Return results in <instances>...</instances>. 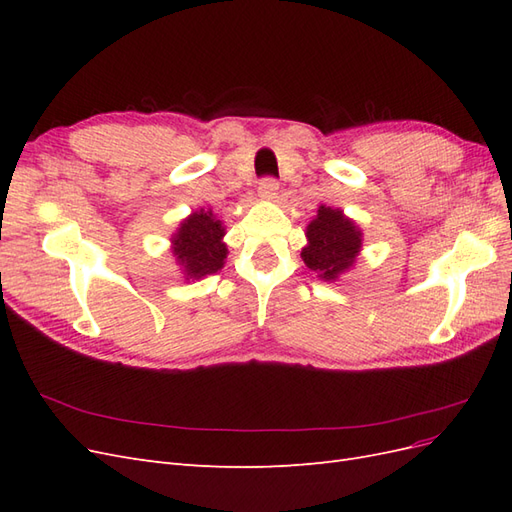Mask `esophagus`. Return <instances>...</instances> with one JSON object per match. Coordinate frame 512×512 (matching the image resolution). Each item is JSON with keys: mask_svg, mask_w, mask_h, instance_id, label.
Returning a JSON list of instances; mask_svg holds the SVG:
<instances>
[{"mask_svg": "<svg viewBox=\"0 0 512 512\" xmlns=\"http://www.w3.org/2000/svg\"><path fill=\"white\" fill-rule=\"evenodd\" d=\"M277 190H280V183H277L273 177H265L258 183V194L267 200H273L277 196Z\"/></svg>", "mask_w": 512, "mask_h": 512, "instance_id": "1", "label": "esophagus"}]
</instances>
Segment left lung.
Returning a JSON list of instances; mask_svg holds the SVG:
<instances>
[{
	"mask_svg": "<svg viewBox=\"0 0 512 512\" xmlns=\"http://www.w3.org/2000/svg\"><path fill=\"white\" fill-rule=\"evenodd\" d=\"M307 241L303 247L305 265L320 273L324 280H335L339 273L352 267V262L361 250V230L342 211L331 207H320L318 218L307 226Z\"/></svg>",
	"mask_w": 512,
	"mask_h": 512,
	"instance_id": "8db88e82",
	"label": "left lung"
}]
</instances>
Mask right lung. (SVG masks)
<instances>
[{
  "label": "right lung",
  "mask_w": 512,
  "mask_h": 512,
  "mask_svg": "<svg viewBox=\"0 0 512 512\" xmlns=\"http://www.w3.org/2000/svg\"><path fill=\"white\" fill-rule=\"evenodd\" d=\"M224 228L213 213L200 209L181 224L173 239V252L188 277H203L224 267L226 245L222 243Z\"/></svg>",
  "instance_id": "add662e5"
}]
</instances>
